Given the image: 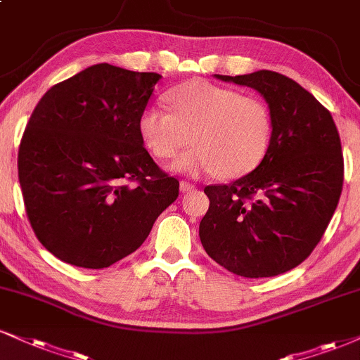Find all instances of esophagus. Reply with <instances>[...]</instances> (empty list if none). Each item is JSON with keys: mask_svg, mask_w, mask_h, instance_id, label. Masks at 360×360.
<instances>
[{"mask_svg": "<svg viewBox=\"0 0 360 360\" xmlns=\"http://www.w3.org/2000/svg\"><path fill=\"white\" fill-rule=\"evenodd\" d=\"M193 188H195V185L190 184V181H187V180H181L180 181V190H181V192H192Z\"/></svg>", "mask_w": 360, "mask_h": 360, "instance_id": "obj_1", "label": "esophagus"}]
</instances>
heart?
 I'll list each match as a JSON object with an SVG mask.
<instances>
[{"mask_svg":"<svg viewBox=\"0 0 360 360\" xmlns=\"http://www.w3.org/2000/svg\"><path fill=\"white\" fill-rule=\"evenodd\" d=\"M172 112L148 106L140 115V135L155 157H175L192 140V150L173 163L187 175L214 173L237 179L260 165L272 140L274 120L259 96L192 79L168 95Z\"/></svg>","mask_w":360,"mask_h":360,"instance_id":"obj_1","label":"heart"}]
</instances>
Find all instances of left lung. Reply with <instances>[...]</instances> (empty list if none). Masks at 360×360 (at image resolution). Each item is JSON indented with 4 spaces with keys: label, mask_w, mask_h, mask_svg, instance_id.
<instances>
[{
    "label": "left lung",
    "mask_w": 360,
    "mask_h": 360,
    "mask_svg": "<svg viewBox=\"0 0 360 360\" xmlns=\"http://www.w3.org/2000/svg\"><path fill=\"white\" fill-rule=\"evenodd\" d=\"M264 96L274 120L260 165L227 185H208L202 245L240 277H274L312 254L334 215L344 184L340 136L326 106L285 75H215Z\"/></svg>",
    "instance_id": "obj_1"
}]
</instances>
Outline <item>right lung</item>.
<instances>
[{
	"label": "right lung",
	"instance_id": "obj_1",
	"mask_svg": "<svg viewBox=\"0 0 360 360\" xmlns=\"http://www.w3.org/2000/svg\"><path fill=\"white\" fill-rule=\"evenodd\" d=\"M158 73L100 63L51 86L18 152L26 215L66 264L105 269L135 252L179 197V180L143 146V113Z\"/></svg>",
	"mask_w": 360,
	"mask_h": 360
}]
</instances>
